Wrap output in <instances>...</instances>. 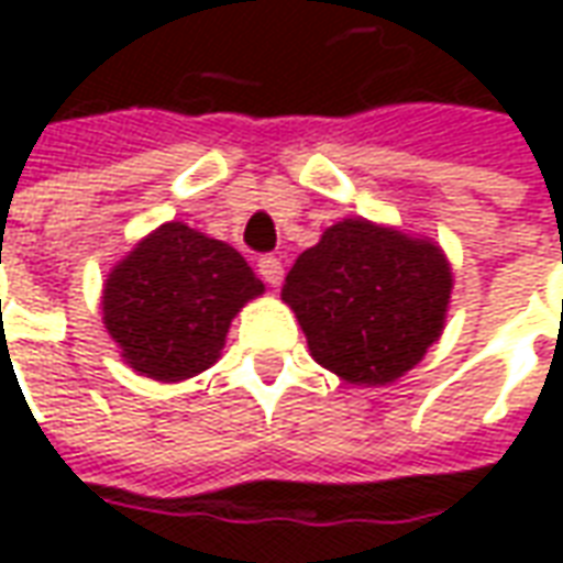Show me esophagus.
Here are the masks:
<instances>
[{"instance_id":"1","label":"esophagus","mask_w":563,"mask_h":563,"mask_svg":"<svg viewBox=\"0 0 563 563\" xmlns=\"http://www.w3.org/2000/svg\"><path fill=\"white\" fill-rule=\"evenodd\" d=\"M258 274H262V280L268 283V286H280V283H283V262L277 256H262V258H258Z\"/></svg>"}]
</instances>
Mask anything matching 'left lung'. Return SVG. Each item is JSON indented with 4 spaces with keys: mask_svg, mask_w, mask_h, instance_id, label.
<instances>
[{
    "mask_svg": "<svg viewBox=\"0 0 563 563\" xmlns=\"http://www.w3.org/2000/svg\"><path fill=\"white\" fill-rule=\"evenodd\" d=\"M452 274L428 241L343 220L295 258L283 301L319 365L383 386L422 362L446 319Z\"/></svg>",
    "mask_w": 563,
    "mask_h": 563,
    "instance_id": "obj_1",
    "label": "left lung"
}]
</instances>
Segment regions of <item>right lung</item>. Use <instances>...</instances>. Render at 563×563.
Wrapping results in <instances>:
<instances>
[{
  "instance_id": "1",
  "label": "right lung",
  "mask_w": 563,
  "mask_h": 563,
  "mask_svg": "<svg viewBox=\"0 0 563 563\" xmlns=\"http://www.w3.org/2000/svg\"><path fill=\"white\" fill-rule=\"evenodd\" d=\"M262 289L238 250L165 222L111 271L104 329L129 367L177 383L217 362L234 313Z\"/></svg>"
}]
</instances>
